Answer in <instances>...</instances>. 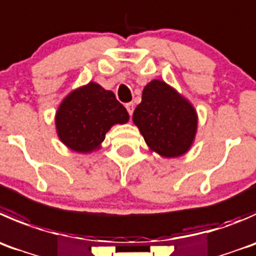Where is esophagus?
Listing matches in <instances>:
<instances>
[{"label":"esophagus","mask_w":256,"mask_h":256,"mask_svg":"<svg viewBox=\"0 0 256 256\" xmlns=\"http://www.w3.org/2000/svg\"><path fill=\"white\" fill-rule=\"evenodd\" d=\"M125 108H126V110H128V112L130 114V115H132V112H134V108H135V105H134L132 102H128V104H126V105H125Z\"/></svg>","instance_id":"esophagus-1"}]
</instances>
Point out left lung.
I'll list each match as a JSON object with an SVG mask.
<instances>
[{
    "label": "left lung",
    "mask_w": 256,
    "mask_h": 256,
    "mask_svg": "<svg viewBox=\"0 0 256 256\" xmlns=\"http://www.w3.org/2000/svg\"><path fill=\"white\" fill-rule=\"evenodd\" d=\"M132 121L148 148L162 158H178L190 150L198 131V114L188 98L161 80L144 88Z\"/></svg>",
    "instance_id": "left-lung-1"
}]
</instances>
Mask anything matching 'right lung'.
<instances>
[{
	"label": "right lung",
	"instance_id": "obj_1",
	"mask_svg": "<svg viewBox=\"0 0 256 256\" xmlns=\"http://www.w3.org/2000/svg\"><path fill=\"white\" fill-rule=\"evenodd\" d=\"M128 114L112 91L88 82L71 91L54 116L56 132L62 144L81 154L98 150L114 125L126 124Z\"/></svg>",
	"mask_w": 256,
	"mask_h": 256
}]
</instances>
